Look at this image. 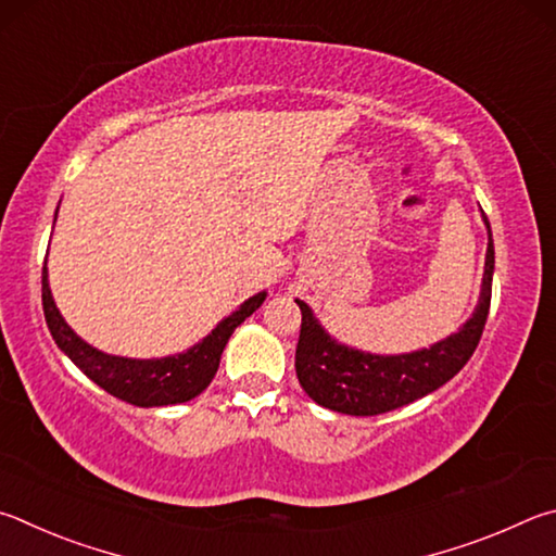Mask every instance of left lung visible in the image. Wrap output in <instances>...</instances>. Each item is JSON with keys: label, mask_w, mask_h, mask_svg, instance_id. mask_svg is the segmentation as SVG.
I'll return each instance as SVG.
<instances>
[{"label": "left lung", "mask_w": 556, "mask_h": 556, "mask_svg": "<svg viewBox=\"0 0 556 556\" xmlns=\"http://www.w3.org/2000/svg\"><path fill=\"white\" fill-rule=\"evenodd\" d=\"M483 222L489 227V249H485L479 305L459 332L430 349L397 356L358 352V349L339 344L337 339L329 337L325 327L317 323L313 309L303 300H295L303 313L295 349V371L303 391L317 405L344 415H381L415 403L417 397L437 391L462 371L479 346L491 307L495 253L491 224L485 214Z\"/></svg>", "instance_id": "8db88e82"}]
</instances>
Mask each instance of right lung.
Segmentation results:
<instances>
[{
	"mask_svg": "<svg viewBox=\"0 0 556 556\" xmlns=\"http://www.w3.org/2000/svg\"><path fill=\"white\" fill-rule=\"evenodd\" d=\"M41 298L46 325L51 329L55 344L80 371L106 393L124 403L139 407H161L188 403L212 383L219 368V358L229 337L243 319L251 317L266 300V293L249 298L237 313L224 317L212 332L190 346L188 352L163 358H126L104 354L77 337L53 303L48 288V268L43 263Z\"/></svg>",
	"mask_w": 556,
	"mask_h": 556,
	"instance_id": "obj_1",
	"label": "right lung"
}]
</instances>
